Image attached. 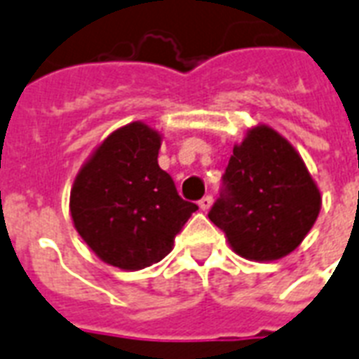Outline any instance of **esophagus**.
I'll return each instance as SVG.
<instances>
[{"label": "esophagus", "instance_id": "obj_1", "mask_svg": "<svg viewBox=\"0 0 359 359\" xmlns=\"http://www.w3.org/2000/svg\"><path fill=\"white\" fill-rule=\"evenodd\" d=\"M211 204H213V196L211 194H208V196H204V198L200 200L198 205H200V210L202 211H208L211 208Z\"/></svg>", "mask_w": 359, "mask_h": 359}]
</instances>
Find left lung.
I'll list each match as a JSON object with an SVG mask.
<instances>
[{
	"mask_svg": "<svg viewBox=\"0 0 359 359\" xmlns=\"http://www.w3.org/2000/svg\"><path fill=\"white\" fill-rule=\"evenodd\" d=\"M320 205V191L298 151L277 130L258 125L234 146L208 217L240 257L266 262L304 241Z\"/></svg>",
	"mask_w": 359,
	"mask_h": 359,
	"instance_id": "left-lung-1",
	"label": "left lung"
}]
</instances>
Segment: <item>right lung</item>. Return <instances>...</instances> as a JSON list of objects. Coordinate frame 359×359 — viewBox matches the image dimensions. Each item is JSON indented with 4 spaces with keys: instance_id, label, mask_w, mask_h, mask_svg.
<instances>
[{
    "instance_id": "add662e5",
    "label": "right lung",
    "mask_w": 359,
    "mask_h": 359,
    "mask_svg": "<svg viewBox=\"0 0 359 359\" xmlns=\"http://www.w3.org/2000/svg\"><path fill=\"white\" fill-rule=\"evenodd\" d=\"M159 133L133 121L114 130L74 180V229L102 262L129 271L159 262L198 210L159 166Z\"/></svg>"
}]
</instances>
